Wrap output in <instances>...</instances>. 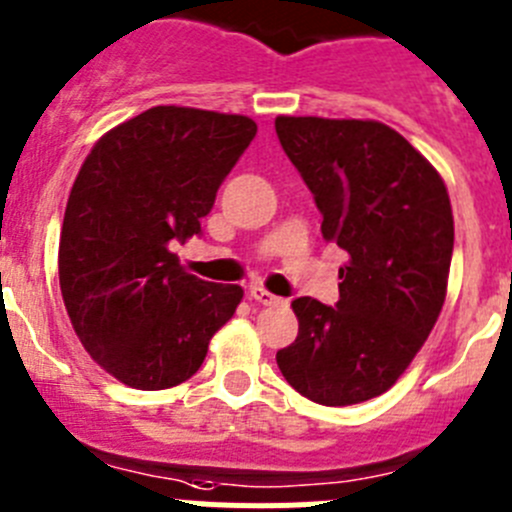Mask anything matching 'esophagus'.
Wrapping results in <instances>:
<instances>
[{
	"instance_id": "esophagus-1",
	"label": "esophagus",
	"mask_w": 512,
	"mask_h": 512,
	"mask_svg": "<svg viewBox=\"0 0 512 512\" xmlns=\"http://www.w3.org/2000/svg\"><path fill=\"white\" fill-rule=\"evenodd\" d=\"M248 297H251L253 302L264 304V307H274V304L281 302V297H276V294L266 292V289H261V287H251V289H248Z\"/></svg>"
}]
</instances>
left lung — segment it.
<instances>
[{
  "label": "left lung",
  "mask_w": 512,
  "mask_h": 512,
  "mask_svg": "<svg viewBox=\"0 0 512 512\" xmlns=\"http://www.w3.org/2000/svg\"><path fill=\"white\" fill-rule=\"evenodd\" d=\"M274 124L320 208L322 238L348 253L337 307L292 302L299 335L276 365L309 401L353 406L386 393L437 325L454 248L449 192L434 164L381 121Z\"/></svg>",
  "instance_id": "8db88e82"
}]
</instances>
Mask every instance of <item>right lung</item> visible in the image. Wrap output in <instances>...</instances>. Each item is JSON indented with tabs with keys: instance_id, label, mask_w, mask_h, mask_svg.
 <instances>
[{
	"instance_id": "add662e5",
	"label": "right lung",
	"mask_w": 512,
	"mask_h": 512,
	"mask_svg": "<svg viewBox=\"0 0 512 512\" xmlns=\"http://www.w3.org/2000/svg\"><path fill=\"white\" fill-rule=\"evenodd\" d=\"M253 137L248 116L154 106L106 131L81 164L60 231V292L83 348L124 386H180L241 304L238 284L187 274L172 246L200 233Z\"/></svg>"
}]
</instances>
